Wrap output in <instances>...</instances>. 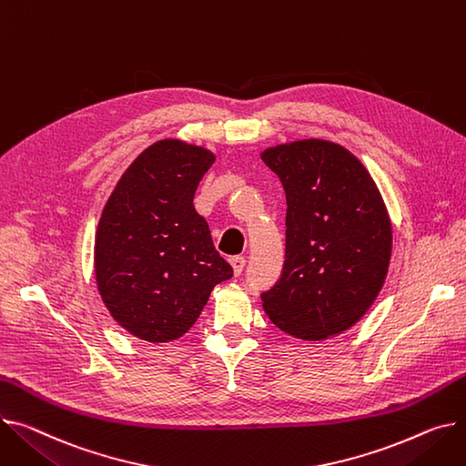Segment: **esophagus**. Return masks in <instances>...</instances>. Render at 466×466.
Returning a JSON list of instances; mask_svg holds the SVG:
<instances>
[{"instance_id": "obj_1", "label": "esophagus", "mask_w": 466, "mask_h": 466, "mask_svg": "<svg viewBox=\"0 0 466 466\" xmlns=\"http://www.w3.org/2000/svg\"><path fill=\"white\" fill-rule=\"evenodd\" d=\"M230 266H232V271H234L236 275H239L241 269H243V266H245V258H243V257H232V258H230Z\"/></svg>"}]
</instances>
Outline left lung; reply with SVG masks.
Returning <instances> with one entry per match:
<instances>
[{"instance_id": "obj_1", "label": "left lung", "mask_w": 466, "mask_h": 466, "mask_svg": "<svg viewBox=\"0 0 466 466\" xmlns=\"http://www.w3.org/2000/svg\"><path fill=\"white\" fill-rule=\"evenodd\" d=\"M260 159L287 193L281 279L262 294L268 319L301 340L350 329L380 294L391 221L375 179L340 144L305 138L266 147Z\"/></svg>"}]
</instances>
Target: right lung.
I'll return each instance as SVG.
<instances>
[{
    "instance_id": "1",
    "label": "right lung",
    "mask_w": 466,
    "mask_h": 466,
    "mask_svg": "<svg viewBox=\"0 0 466 466\" xmlns=\"http://www.w3.org/2000/svg\"><path fill=\"white\" fill-rule=\"evenodd\" d=\"M215 153L177 138L147 146L121 174L96 232L93 268L110 317L147 343L197 322L215 285L232 277L193 206Z\"/></svg>"
}]
</instances>
